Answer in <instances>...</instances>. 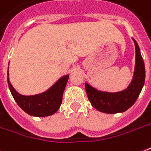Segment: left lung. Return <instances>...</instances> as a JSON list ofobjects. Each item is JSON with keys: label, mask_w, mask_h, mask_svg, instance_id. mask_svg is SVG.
<instances>
[{"label": "left lung", "mask_w": 151, "mask_h": 151, "mask_svg": "<svg viewBox=\"0 0 151 151\" xmlns=\"http://www.w3.org/2000/svg\"><path fill=\"white\" fill-rule=\"evenodd\" d=\"M136 50V64L132 80L125 90L108 92L96 89L85 83L88 100L94 108L105 114H117L126 111L134 104L145 83V70L144 61L137 42L132 38Z\"/></svg>", "instance_id": "left-lung-1"}]
</instances>
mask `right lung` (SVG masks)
I'll list each match as a JSON object with an SVG mask.
<instances>
[{"instance_id":"obj_1","label":"right lung","mask_w":151,"mask_h":151,"mask_svg":"<svg viewBox=\"0 0 151 151\" xmlns=\"http://www.w3.org/2000/svg\"><path fill=\"white\" fill-rule=\"evenodd\" d=\"M7 81L14 101L24 112L35 117H46L54 114L60 107L63 93L69 75L61 77L53 86L42 93L32 96L21 95L13 87L9 79V67Z\"/></svg>"}]
</instances>
